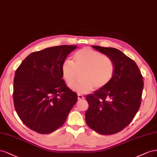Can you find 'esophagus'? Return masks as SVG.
<instances>
[{
	"mask_svg": "<svg viewBox=\"0 0 157 157\" xmlns=\"http://www.w3.org/2000/svg\"><path fill=\"white\" fill-rule=\"evenodd\" d=\"M78 100H83V99H84V97L82 95H79V94H78Z\"/></svg>",
	"mask_w": 157,
	"mask_h": 157,
	"instance_id": "esophagus-1",
	"label": "esophagus"
}]
</instances>
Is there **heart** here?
Listing matches in <instances>:
<instances>
[{"instance_id": "b5f03b06", "label": "heart", "mask_w": 157, "mask_h": 157, "mask_svg": "<svg viewBox=\"0 0 157 157\" xmlns=\"http://www.w3.org/2000/svg\"><path fill=\"white\" fill-rule=\"evenodd\" d=\"M114 64L110 57L92 48L85 47L76 51L71 61L66 59L61 66L64 81L70 84L80 71L78 81L70 87L79 94L91 91L94 87L102 88L109 84L114 74Z\"/></svg>"}]
</instances>
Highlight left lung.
<instances>
[{"instance_id":"obj_1","label":"left lung","mask_w":157,"mask_h":157,"mask_svg":"<svg viewBox=\"0 0 157 157\" xmlns=\"http://www.w3.org/2000/svg\"><path fill=\"white\" fill-rule=\"evenodd\" d=\"M92 47L110 57L115 70L109 84L86 97V122L96 132L112 135L128 126L140 109L143 76L136 62L118 49Z\"/></svg>"}]
</instances>
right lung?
<instances>
[{
    "label": "right lung",
    "mask_w": 157,
    "mask_h": 157,
    "mask_svg": "<svg viewBox=\"0 0 157 157\" xmlns=\"http://www.w3.org/2000/svg\"><path fill=\"white\" fill-rule=\"evenodd\" d=\"M77 45L46 48L31 53L17 68L13 99L25 126L41 134L56 130L66 122L78 95L62 79L61 66Z\"/></svg>",
    "instance_id": "add662e5"
}]
</instances>
